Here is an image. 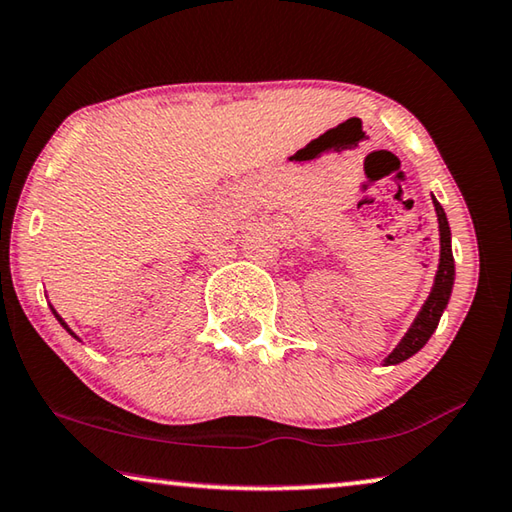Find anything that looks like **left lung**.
I'll list each match as a JSON object with an SVG mask.
<instances>
[{"mask_svg":"<svg viewBox=\"0 0 512 512\" xmlns=\"http://www.w3.org/2000/svg\"><path fill=\"white\" fill-rule=\"evenodd\" d=\"M433 205H435L437 223H440V266H437L433 289L431 294H428L424 307L419 310L417 319L412 321L410 330L405 332V337L401 339L399 346L387 355L385 364H399L403 360L412 358L419 348H424V344L435 332L437 323H440V316L446 310V305H449L453 278H456V266H453V253H451V230L440 202L433 198Z\"/></svg>","mask_w":512,"mask_h":512,"instance_id":"obj_1","label":"left lung"}]
</instances>
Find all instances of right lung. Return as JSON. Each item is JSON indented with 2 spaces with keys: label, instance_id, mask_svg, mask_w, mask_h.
<instances>
[{
  "label": "right lung",
  "instance_id": "add662e5",
  "mask_svg": "<svg viewBox=\"0 0 512 512\" xmlns=\"http://www.w3.org/2000/svg\"><path fill=\"white\" fill-rule=\"evenodd\" d=\"M52 312H54V307H52ZM54 316H56V319H59V323H61V326H63V328H66V330H68V332H70V335H72V337H75V339H79V337H77V335H75V332H72V330H70V328H68V326H66V321H63V319H61V316H59V314H56V312H54Z\"/></svg>",
  "mask_w": 512,
  "mask_h": 512
}]
</instances>
